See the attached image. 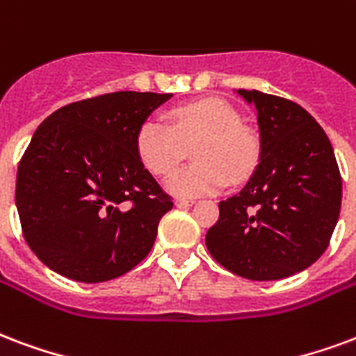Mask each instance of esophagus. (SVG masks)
Returning a JSON list of instances; mask_svg holds the SVG:
<instances>
[{
	"instance_id": "34e87169",
	"label": "esophagus",
	"mask_w": 356,
	"mask_h": 356,
	"mask_svg": "<svg viewBox=\"0 0 356 356\" xmlns=\"http://www.w3.org/2000/svg\"><path fill=\"white\" fill-rule=\"evenodd\" d=\"M175 205H177V207H192V205H194V200L177 198L175 200Z\"/></svg>"
}]
</instances>
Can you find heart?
I'll return each instance as SVG.
<instances>
[{
	"mask_svg": "<svg viewBox=\"0 0 356 356\" xmlns=\"http://www.w3.org/2000/svg\"><path fill=\"white\" fill-rule=\"evenodd\" d=\"M170 118L171 126L158 117L145 118L136 131V154L152 175L170 173L185 156V145L194 143L196 162L173 171L165 191L194 198L220 192L228 177L239 183L251 175L259 162V143L228 102L205 97L179 105Z\"/></svg>",
	"mask_w": 356,
	"mask_h": 356,
	"instance_id": "b5f03b06",
	"label": "heart"
}]
</instances>
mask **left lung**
I'll list each match as a JSON object with an SVG mask.
<instances>
[{"label":"left lung","mask_w":356,"mask_h":356,"mask_svg":"<svg viewBox=\"0 0 356 356\" xmlns=\"http://www.w3.org/2000/svg\"><path fill=\"white\" fill-rule=\"evenodd\" d=\"M259 165L239 194L218 204L205 245L218 264L252 281L302 272L326 251L341 207V177L325 130L304 107L259 90Z\"/></svg>","instance_id":"8db88e82"}]
</instances>
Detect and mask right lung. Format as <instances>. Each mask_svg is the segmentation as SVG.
Instances as JSON below:
<instances>
[{
	"mask_svg": "<svg viewBox=\"0 0 356 356\" xmlns=\"http://www.w3.org/2000/svg\"><path fill=\"white\" fill-rule=\"evenodd\" d=\"M171 94L113 92L41 122L18 164L24 238L44 266L81 283L120 277L151 252L173 207L136 154V131Z\"/></svg>",
	"mask_w": 356,
	"mask_h": 356,
	"instance_id": "1",
	"label": "right lung"
}]
</instances>
